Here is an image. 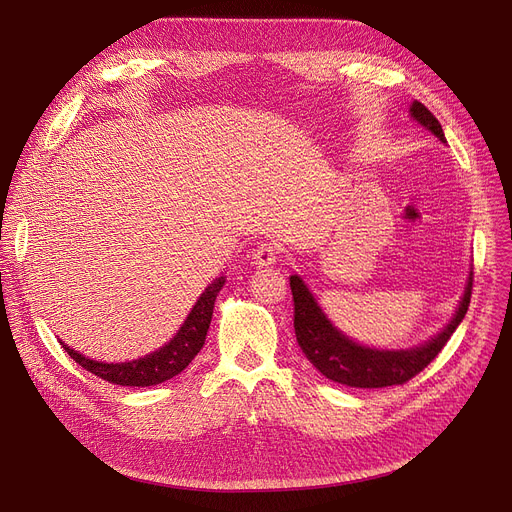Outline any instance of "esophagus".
Masks as SVG:
<instances>
[{"instance_id":"esophagus-1","label":"esophagus","mask_w":512,"mask_h":512,"mask_svg":"<svg viewBox=\"0 0 512 512\" xmlns=\"http://www.w3.org/2000/svg\"><path fill=\"white\" fill-rule=\"evenodd\" d=\"M278 257H280V247L276 242H261L253 253V259L257 261V265H272Z\"/></svg>"}]
</instances>
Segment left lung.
Here are the masks:
<instances>
[{"label": "left lung", "instance_id": "left-lung-1", "mask_svg": "<svg viewBox=\"0 0 512 512\" xmlns=\"http://www.w3.org/2000/svg\"><path fill=\"white\" fill-rule=\"evenodd\" d=\"M411 116L427 130H432L440 141H446L438 118L423 103L415 101L411 105ZM290 290L294 301V334H297L301 351L315 369L324 373L328 380L351 388H386L407 384L438 357L469 309L473 274L465 288L459 311L444 332H440L432 342H425L423 346L411 348V351H375V348L355 344L330 324L299 276H290Z\"/></svg>", "mask_w": 512, "mask_h": 512}]
</instances>
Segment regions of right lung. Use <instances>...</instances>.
Segmentation results:
<instances>
[{
	"label": "right lung",
	"mask_w": 512,
	"mask_h": 512,
	"mask_svg": "<svg viewBox=\"0 0 512 512\" xmlns=\"http://www.w3.org/2000/svg\"><path fill=\"white\" fill-rule=\"evenodd\" d=\"M222 286H224V278H218L211 286H207L205 292L199 297L197 305L193 307L191 315L186 317L184 326L174 336V340H170V344H166L164 348H159L157 353L147 355L143 359L130 361V363H99L72 351V348L66 346L64 342L62 346L80 367L91 371L93 375H97V378L110 384L145 388V386H157L161 382H168L182 369H186L188 363H191L203 348L205 336L211 324L213 303Z\"/></svg>",
	"instance_id": "add662e5"
}]
</instances>
